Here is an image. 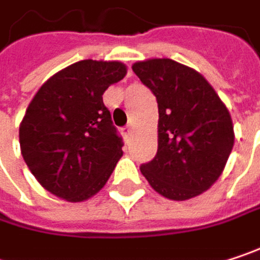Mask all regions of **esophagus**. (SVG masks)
Here are the masks:
<instances>
[{"mask_svg":"<svg viewBox=\"0 0 260 260\" xmlns=\"http://www.w3.org/2000/svg\"><path fill=\"white\" fill-rule=\"evenodd\" d=\"M132 126H128V128H123V135L129 140L131 137H132Z\"/></svg>","mask_w":260,"mask_h":260,"instance_id":"34e87169","label":"esophagus"}]
</instances>
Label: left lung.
Segmentation results:
<instances>
[{
    "label": "left lung",
    "mask_w": 260,
    "mask_h": 260,
    "mask_svg": "<svg viewBox=\"0 0 260 260\" xmlns=\"http://www.w3.org/2000/svg\"><path fill=\"white\" fill-rule=\"evenodd\" d=\"M158 102V152L140 167L150 186L170 200H188L221 176L235 143L229 110L197 71L170 58L132 64Z\"/></svg>",
    "instance_id": "1"
}]
</instances>
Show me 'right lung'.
<instances>
[{
	"label": "right lung",
	"instance_id": "add662e5",
	"mask_svg": "<svg viewBox=\"0 0 260 260\" xmlns=\"http://www.w3.org/2000/svg\"><path fill=\"white\" fill-rule=\"evenodd\" d=\"M125 75L120 61L82 60L45 81L31 99L19 126L21 153L51 194L84 202L111 176L123 143L102 94Z\"/></svg>",
	"mask_w": 260,
	"mask_h": 260
}]
</instances>
